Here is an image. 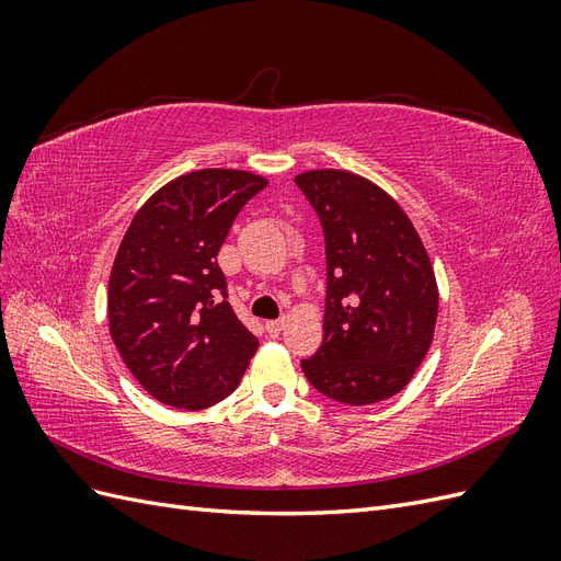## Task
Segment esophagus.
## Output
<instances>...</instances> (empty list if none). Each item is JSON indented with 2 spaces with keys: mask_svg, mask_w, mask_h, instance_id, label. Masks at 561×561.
Masks as SVG:
<instances>
[{
  "mask_svg": "<svg viewBox=\"0 0 561 561\" xmlns=\"http://www.w3.org/2000/svg\"><path fill=\"white\" fill-rule=\"evenodd\" d=\"M283 325H285V320H266L264 328L271 336H278L283 332Z\"/></svg>",
  "mask_w": 561,
  "mask_h": 561,
  "instance_id": "esophagus-1",
  "label": "esophagus"
}]
</instances>
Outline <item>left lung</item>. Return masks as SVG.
Returning a JSON list of instances; mask_svg holds the SVG:
<instances>
[{"label": "left lung", "mask_w": 561, "mask_h": 561, "mask_svg": "<svg viewBox=\"0 0 561 561\" xmlns=\"http://www.w3.org/2000/svg\"><path fill=\"white\" fill-rule=\"evenodd\" d=\"M325 233L322 344L301 360L336 402L371 404L410 383L437 320V283L414 225L381 186L348 171L295 178Z\"/></svg>", "instance_id": "8db88e82"}]
</instances>
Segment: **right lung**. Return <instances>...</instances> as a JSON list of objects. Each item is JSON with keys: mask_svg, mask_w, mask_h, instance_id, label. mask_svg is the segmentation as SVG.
I'll use <instances>...</instances> for the list:
<instances>
[{"mask_svg": "<svg viewBox=\"0 0 561 561\" xmlns=\"http://www.w3.org/2000/svg\"><path fill=\"white\" fill-rule=\"evenodd\" d=\"M268 182L231 168L175 178L135 213L110 276L112 342L149 396L206 410L231 396L257 351L217 264L236 215Z\"/></svg>", "mask_w": 561, "mask_h": 561, "instance_id": "obj_1", "label": "right lung"}]
</instances>
